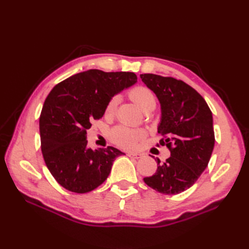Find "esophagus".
I'll return each mask as SVG.
<instances>
[{
    "instance_id": "34e87169",
    "label": "esophagus",
    "mask_w": 249,
    "mask_h": 249,
    "mask_svg": "<svg viewBox=\"0 0 249 249\" xmlns=\"http://www.w3.org/2000/svg\"><path fill=\"white\" fill-rule=\"evenodd\" d=\"M126 155L130 158H134V160H138V158H141V154H137V153H127Z\"/></svg>"
}]
</instances>
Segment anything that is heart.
<instances>
[{"label": "heart", "instance_id": "1", "mask_svg": "<svg viewBox=\"0 0 249 249\" xmlns=\"http://www.w3.org/2000/svg\"><path fill=\"white\" fill-rule=\"evenodd\" d=\"M129 98L138 106V107L144 111L150 112L156 106V96L153 93L152 89L144 86H137L133 88L128 92ZM119 99L118 97H111L107 103L104 110V116L106 119H112L116 107H118ZM145 138V131L142 129H131L124 126H118L110 134V139L120 147H123L126 150H133L136 147L138 141Z\"/></svg>", "mask_w": 249, "mask_h": 249}]
</instances>
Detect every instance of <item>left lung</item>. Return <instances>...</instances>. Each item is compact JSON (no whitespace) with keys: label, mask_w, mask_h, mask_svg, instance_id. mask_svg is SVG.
I'll return each mask as SVG.
<instances>
[{"label":"left lung","mask_w":249,"mask_h":249,"mask_svg":"<svg viewBox=\"0 0 249 249\" xmlns=\"http://www.w3.org/2000/svg\"><path fill=\"white\" fill-rule=\"evenodd\" d=\"M156 94L161 107L157 146L166 145L171 153L165 162L156 160L157 170L143 178L156 192L177 195L192 187L208 167L214 149L213 116L201 95L187 83L154 73L140 75Z\"/></svg>","instance_id":"8db88e82"}]
</instances>
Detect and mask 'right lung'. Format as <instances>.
I'll return each mask as SVG.
<instances>
[{
	"mask_svg": "<svg viewBox=\"0 0 249 249\" xmlns=\"http://www.w3.org/2000/svg\"><path fill=\"white\" fill-rule=\"evenodd\" d=\"M137 82L134 72L89 70L57 83L47 96L39 116L40 147L55 181L72 193L84 194L103 184L114 160L112 146H88L91 122L103 118L109 99Z\"/></svg>",
	"mask_w": 249,
	"mask_h": 249,
	"instance_id": "add662e5",
	"label": "right lung"
}]
</instances>
